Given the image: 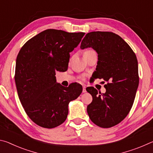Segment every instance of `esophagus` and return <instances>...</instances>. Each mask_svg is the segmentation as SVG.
Wrapping results in <instances>:
<instances>
[{
  "label": "esophagus",
  "mask_w": 153,
  "mask_h": 153,
  "mask_svg": "<svg viewBox=\"0 0 153 153\" xmlns=\"http://www.w3.org/2000/svg\"><path fill=\"white\" fill-rule=\"evenodd\" d=\"M83 93L86 92V86H83V90H82Z\"/></svg>",
  "instance_id": "34e87169"
}]
</instances>
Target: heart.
<instances>
[{"mask_svg":"<svg viewBox=\"0 0 153 153\" xmlns=\"http://www.w3.org/2000/svg\"><path fill=\"white\" fill-rule=\"evenodd\" d=\"M94 51H92V50H89V51H87L84 53V54H88V53H94Z\"/></svg>","mask_w":153,"mask_h":153,"instance_id":"1","label":"heart"}]
</instances>
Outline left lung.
Returning a JSON list of instances; mask_svg holds the SVG:
<instances>
[{"label": "left lung", "instance_id": "obj_1", "mask_svg": "<svg viewBox=\"0 0 153 153\" xmlns=\"http://www.w3.org/2000/svg\"><path fill=\"white\" fill-rule=\"evenodd\" d=\"M87 48L98 54L93 75L107 82L105 94L93 87L86 88L92 97L87 112L94 124L108 128L123 120L132 107L139 84L138 61L130 46L113 32L88 33L80 46L82 50Z\"/></svg>", "mask_w": 153, "mask_h": 153}]
</instances>
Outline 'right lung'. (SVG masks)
Here are the masks:
<instances>
[{"instance_id": "obj_1", "label": "right lung", "mask_w": 153, "mask_h": 153, "mask_svg": "<svg viewBox=\"0 0 153 153\" xmlns=\"http://www.w3.org/2000/svg\"><path fill=\"white\" fill-rule=\"evenodd\" d=\"M84 34L46 30L28 40L18 54L15 75L18 96L28 117L39 126L53 128L63 123L69 102L81 94L80 84L65 88L56 82L55 71H67L70 53Z\"/></svg>"}]
</instances>
